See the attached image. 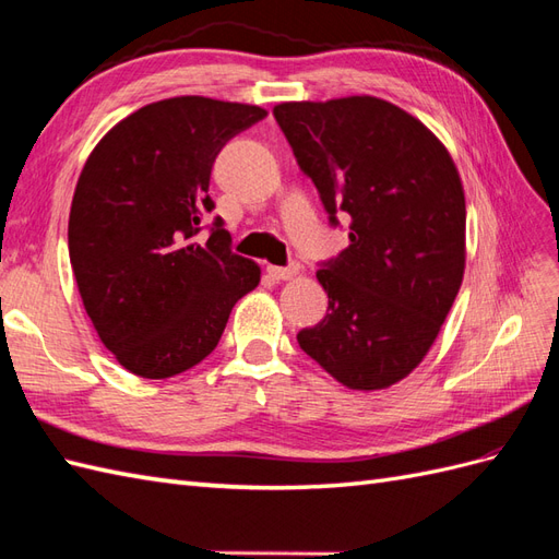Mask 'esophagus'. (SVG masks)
<instances>
[{
  "label": "esophagus",
  "mask_w": 559,
  "mask_h": 559,
  "mask_svg": "<svg viewBox=\"0 0 559 559\" xmlns=\"http://www.w3.org/2000/svg\"><path fill=\"white\" fill-rule=\"evenodd\" d=\"M266 271H269L271 278H276V281H290V278H295V276L299 274V264L293 262V264H288V266H269Z\"/></svg>",
  "instance_id": "obj_1"
}]
</instances>
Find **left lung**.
I'll use <instances>...</instances> for the list:
<instances>
[{"label":"left lung","instance_id":"left-lung-1","mask_svg":"<svg viewBox=\"0 0 559 559\" xmlns=\"http://www.w3.org/2000/svg\"><path fill=\"white\" fill-rule=\"evenodd\" d=\"M274 118L331 224L347 212L349 248L323 264L325 319L297 333L349 390L404 380L425 359L461 290L465 193L447 146L376 96L288 102Z\"/></svg>","mask_w":559,"mask_h":559}]
</instances>
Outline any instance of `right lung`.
Wrapping results in <instances>:
<instances>
[{"mask_svg":"<svg viewBox=\"0 0 559 559\" xmlns=\"http://www.w3.org/2000/svg\"><path fill=\"white\" fill-rule=\"evenodd\" d=\"M266 110L207 96L139 108L96 143L75 186L68 252L82 305L130 373L165 380L217 347L228 313L260 285V264L231 252L210 171L224 143Z\"/></svg>","mask_w":559,"mask_h":559,"instance_id":"obj_1","label":"right lung"}]
</instances>
